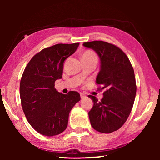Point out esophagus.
Returning <instances> with one entry per match:
<instances>
[{
	"instance_id": "esophagus-1",
	"label": "esophagus",
	"mask_w": 160,
	"mask_h": 160,
	"mask_svg": "<svg viewBox=\"0 0 160 160\" xmlns=\"http://www.w3.org/2000/svg\"><path fill=\"white\" fill-rule=\"evenodd\" d=\"M80 97H81V99H84L85 97H86V95L83 93H80Z\"/></svg>"
}]
</instances>
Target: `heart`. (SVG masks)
Here are the masks:
<instances>
[{
    "label": "heart",
    "mask_w": 160,
    "mask_h": 160,
    "mask_svg": "<svg viewBox=\"0 0 160 160\" xmlns=\"http://www.w3.org/2000/svg\"><path fill=\"white\" fill-rule=\"evenodd\" d=\"M82 56H88V57H96L95 55L92 52V51H86V52L83 54Z\"/></svg>",
    "instance_id": "b5f03b06"
}]
</instances>
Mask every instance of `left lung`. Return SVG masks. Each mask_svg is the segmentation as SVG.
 Masks as SVG:
<instances>
[{
    "mask_svg": "<svg viewBox=\"0 0 160 160\" xmlns=\"http://www.w3.org/2000/svg\"><path fill=\"white\" fill-rule=\"evenodd\" d=\"M83 46L93 49L101 61L96 83L105 89L104 97L98 101L89 95L94 105L89 112L92 128L103 133L117 131L128 119L136 94L134 70L128 56L116 46L103 41L85 42Z\"/></svg>",
    "mask_w": 160,
    "mask_h": 160,
    "instance_id": "8db88e82",
    "label": "left lung"
}]
</instances>
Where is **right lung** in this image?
Returning a JSON list of instances; mask_svg holds the SVG:
<instances>
[{
    "label": "right lung",
    "instance_id": "obj_1",
    "mask_svg": "<svg viewBox=\"0 0 160 160\" xmlns=\"http://www.w3.org/2000/svg\"><path fill=\"white\" fill-rule=\"evenodd\" d=\"M79 44H58L44 48L32 58L22 75V107L29 124L40 134L53 136L63 132L70 110L80 100L78 92L64 94L54 88L55 81L62 78L64 61Z\"/></svg>",
    "mask_w": 160,
    "mask_h": 160
}]
</instances>
